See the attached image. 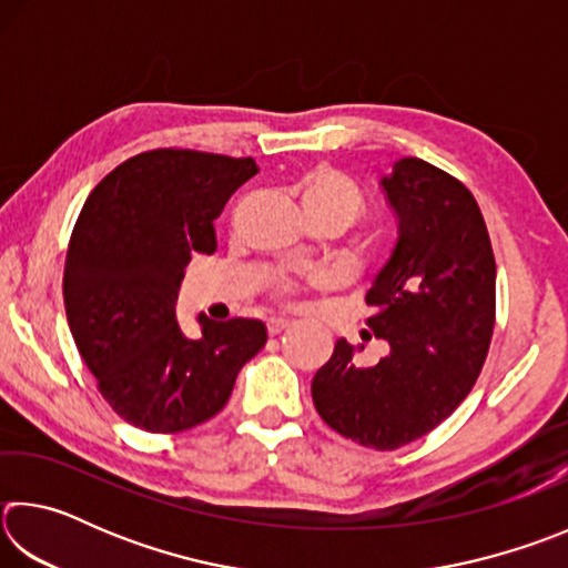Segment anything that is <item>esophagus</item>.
I'll use <instances>...</instances> for the list:
<instances>
[{
  "label": "esophagus",
  "mask_w": 568,
  "mask_h": 568,
  "mask_svg": "<svg viewBox=\"0 0 568 568\" xmlns=\"http://www.w3.org/2000/svg\"><path fill=\"white\" fill-rule=\"evenodd\" d=\"M291 328H293L291 321H271V323H267V333H271V335H281V333L291 331Z\"/></svg>",
  "instance_id": "1"
}]
</instances>
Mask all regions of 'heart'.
<instances>
[{
	"mask_svg": "<svg viewBox=\"0 0 568 568\" xmlns=\"http://www.w3.org/2000/svg\"><path fill=\"white\" fill-rule=\"evenodd\" d=\"M297 200H301L303 215H331L341 220L343 227L353 225L363 213V200L338 172L328 168H315L297 180L295 185ZM297 291V283L281 275L275 281V295L283 301H291Z\"/></svg>",
	"mask_w": 568,
	"mask_h": 568,
	"instance_id": "b5f03b06",
	"label": "heart"
}]
</instances>
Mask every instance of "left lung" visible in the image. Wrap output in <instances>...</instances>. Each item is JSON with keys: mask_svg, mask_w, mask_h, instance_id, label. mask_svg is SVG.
Listing matches in <instances>:
<instances>
[{"mask_svg": "<svg viewBox=\"0 0 568 568\" xmlns=\"http://www.w3.org/2000/svg\"><path fill=\"white\" fill-rule=\"evenodd\" d=\"M381 187L398 240L365 295V323L390 351L363 368L341 338L311 390L333 430L393 450L430 434L474 388L494 335L496 261L478 203L448 172L403 158Z\"/></svg>", "mask_w": 568, "mask_h": 568, "instance_id": "obj_1", "label": "left lung"}]
</instances>
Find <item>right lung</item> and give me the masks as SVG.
<instances>
[{
	"instance_id": "right-lung-1",
	"label": "right lung",
	"mask_w": 568,
	"mask_h": 568,
	"mask_svg": "<svg viewBox=\"0 0 568 568\" xmlns=\"http://www.w3.org/2000/svg\"><path fill=\"white\" fill-rule=\"evenodd\" d=\"M253 175V158L150 150L114 168L77 217L67 323L102 398L132 426L178 434L213 418L267 341L261 321L203 313L192 341L175 315L192 253H215L213 220Z\"/></svg>"
}]
</instances>
